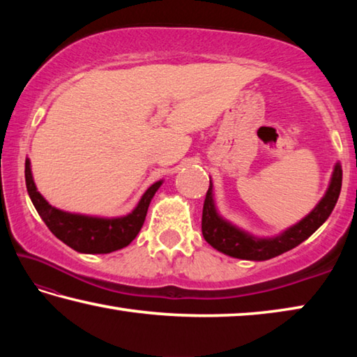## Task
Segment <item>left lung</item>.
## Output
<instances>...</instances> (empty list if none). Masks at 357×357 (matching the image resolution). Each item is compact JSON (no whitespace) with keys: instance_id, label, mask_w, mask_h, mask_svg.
Wrapping results in <instances>:
<instances>
[{"instance_id":"1","label":"left lung","mask_w":357,"mask_h":357,"mask_svg":"<svg viewBox=\"0 0 357 357\" xmlns=\"http://www.w3.org/2000/svg\"><path fill=\"white\" fill-rule=\"evenodd\" d=\"M342 189V165L337 162L329 181L328 190L321 200L313 208L304 219H301L293 227L283 229L282 233L271 238H258L252 233L234 225L225 217H222L214 200V185L209 178V189L203 204L202 231L206 243L215 250L225 253L228 257L239 259H250V261H264L282 253L294 249L296 245L312 236L317 229L328 220L332 209L338 200Z\"/></svg>"}]
</instances>
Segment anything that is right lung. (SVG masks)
I'll return each instance as SVG.
<instances>
[{"mask_svg": "<svg viewBox=\"0 0 357 357\" xmlns=\"http://www.w3.org/2000/svg\"><path fill=\"white\" fill-rule=\"evenodd\" d=\"M25 181L28 195L48 229L66 245L80 253H110L129 245L142 229L149 203L164 183V179H160L148 187L140 202L129 214L119 217H99L69 213V211L52 206L40 195L34 184L29 159L25 160Z\"/></svg>", "mask_w": 357, "mask_h": 357, "instance_id": "right-lung-1", "label": "right lung"}]
</instances>
